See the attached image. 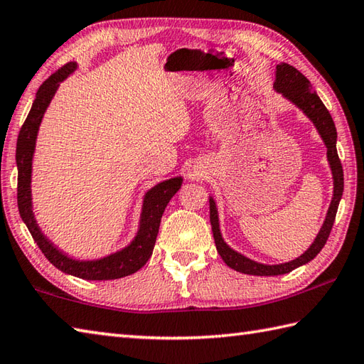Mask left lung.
<instances>
[{
  "label": "left lung",
  "mask_w": 364,
  "mask_h": 364,
  "mask_svg": "<svg viewBox=\"0 0 364 364\" xmlns=\"http://www.w3.org/2000/svg\"><path fill=\"white\" fill-rule=\"evenodd\" d=\"M273 88L277 92H281L284 97L289 99L291 104H295L298 109L303 110L304 115L308 117L317 127L320 137H322L323 144L326 146V158H328L330 167H331L334 188H333V198H331L328 213H326L323 225L317 233L314 243H312L308 251L301 254L298 259L287 263H281V265H265V263L254 262L251 259L245 257L243 254L233 251V249L223 240V235H220V229H219L216 202L210 197V220H211L213 237H215V243H216L219 255L223 257V260L227 263V265L235 269V272H240L245 274H254V276L286 274V273H290L291 269L301 267L304 263H308L314 259L316 255L322 251L326 240L330 237L331 227L334 224V218H336L338 206L344 191V172H343V166H341L338 149H336V139H338L336 126H334V121L330 115V112L326 110L323 102L320 101L317 92L311 91V82L294 66H290L287 63H281L276 66V78H274Z\"/></svg>",
  "instance_id": "1"
}]
</instances>
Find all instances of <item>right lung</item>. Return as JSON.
Returning a JSON list of instances; mask_svg holds the SVG:
<instances>
[{"instance_id": "add662e5", "label": "right lung", "mask_w": 364, "mask_h": 364, "mask_svg": "<svg viewBox=\"0 0 364 364\" xmlns=\"http://www.w3.org/2000/svg\"><path fill=\"white\" fill-rule=\"evenodd\" d=\"M75 68V63H68L66 66L56 70L53 75H50L47 80L41 85V88L36 92V99L31 110L28 113L25 123L18 132L16 151V161L18 168V211L42 254L46 255L53 267L61 269L63 273L73 274L80 277V279L88 281L119 279V277L129 276L135 272H139V269L148 262V259L151 257L164 210H166L170 198H172L178 192V189L181 188L183 178H170V180L156 184L154 188L146 192L144 197V206H141L139 232L132 240V243L129 246H126L124 249H121V251L97 260H75L68 257V255L63 254L58 247L53 246L52 241L41 232L39 225L34 219L31 203V166L36 139H38V131L42 117H44L50 101H52L56 90H58L60 82H63L69 74H73Z\"/></svg>"}]
</instances>
